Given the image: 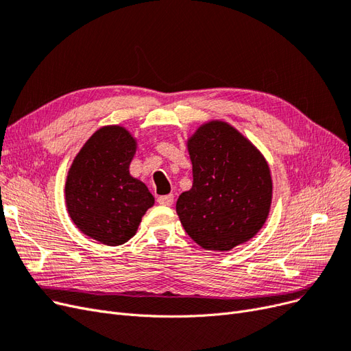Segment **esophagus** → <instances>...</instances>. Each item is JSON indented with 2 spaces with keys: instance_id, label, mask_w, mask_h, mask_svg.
Returning a JSON list of instances; mask_svg holds the SVG:
<instances>
[{
  "instance_id": "obj_1",
  "label": "esophagus",
  "mask_w": 351,
  "mask_h": 351,
  "mask_svg": "<svg viewBox=\"0 0 351 351\" xmlns=\"http://www.w3.org/2000/svg\"><path fill=\"white\" fill-rule=\"evenodd\" d=\"M157 202H159L160 206H166V207H171L173 204V195L169 194V195H162L157 198Z\"/></svg>"
}]
</instances>
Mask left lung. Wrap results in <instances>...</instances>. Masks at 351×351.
Returning a JSON list of instances; mask_svg holds the SVG:
<instances>
[{"instance_id": "1", "label": "left lung", "mask_w": 351, "mask_h": 351, "mask_svg": "<svg viewBox=\"0 0 351 351\" xmlns=\"http://www.w3.org/2000/svg\"><path fill=\"white\" fill-rule=\"evenodd\" d=\"M194 182L176 201L185 232L208 251H230L263 228L273 198L264 156L228 122L211 121L188 140Z\"/></svg>"}]
</instances>
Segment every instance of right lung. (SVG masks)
I'll use <instances>...</instances> for the list:
<instances>
[{
    "label": "right lung",
    "instance_id": "obj_1",
    "mask_svg": "<svg viewBox=\"0 0 351 351\" xmlns=\"http://www.w3.org/2000/svg\"><path fill=\"white\" fill-rule=\"evenodd\" d=\"M137 150L132 135L119 125L97 130L75 156L65 182V201L74 224L92 239L118 246L137 233L154 198L130 175Z\"/></svg>",
    "mask_w": 351,
    "mask_h": 351
}]
</instances>
